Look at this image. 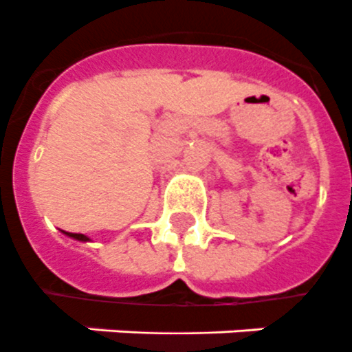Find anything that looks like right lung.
I'll list each match as a JSON object with an SVG mask.
<instances>
[{"label":"right lung","instance_id":"obj_1","mask_svg":"<svg viewBox=\"0 0 352 352\" xmlns=\"http://www.w3.org/2000/svg\"><path fill=\"white\" fill-rule=\"evenodd\" d=\"M67 236H70V238H76V240H81V241H87L89 238H87L85 234H78V232H65Z\"/></svg>","mask_w":352,"mask_h":352}]
</instances>
